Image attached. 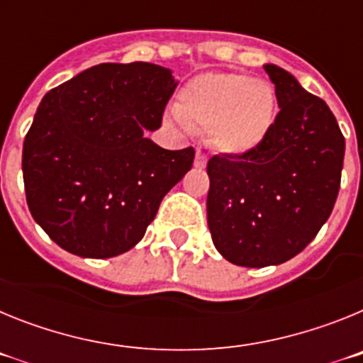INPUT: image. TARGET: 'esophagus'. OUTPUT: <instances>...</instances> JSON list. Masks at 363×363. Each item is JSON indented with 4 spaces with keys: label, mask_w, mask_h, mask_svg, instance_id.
Listing matches in <instances>:
<instances>
[{
    "label": "esophagus",
    "mask_w": 363,
    "mask_h": 363,
    "mask_svg": "<svg viewBox=\"0 0 363 363\" xmlns=\"http://www.w3.org/2000/svg\"><path fill=\"white\" fill-rule=\"evenodd\" d=\"M205 165H207V156H205V152H201V150L198 149L196 160H194V167H196V169H203Z\"/></svg>",
    "instance_id": "obj_1"
}]
</instances>
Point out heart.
<instances>
[{"instance_id":"heart-1","label":"heart","mask_w":363,"mask_h":363,"mask_svg":"<svg viewBox=\"0 0 363 363\" xmlns=\"http://www.w3.org/2000/svg\"><path fill=\"white\" fill-rule=\"evenodd\" d=\"M271 85L240 72H209L179 91L176 118L182 127L207 130L220 152L243 154L264 142L274 121Z\"/></svg>"}]
</instances>
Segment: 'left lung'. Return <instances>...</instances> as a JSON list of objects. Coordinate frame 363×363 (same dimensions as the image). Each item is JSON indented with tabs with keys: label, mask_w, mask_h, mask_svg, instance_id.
<instances>
[{
	"label": "left lung",
	"mask_w": 363,
	"mask_h": 363,
	"mask_svg": "<svg viewBox=\"0 0 363 363\" xmlns=\"http://www.w3.org/2000/svg\"><path fill=\"white\" fill-rule=\"evenodd\" d=\"M280 112L265 140L243 154H216L207 223L230 264L267 267L294 258L331 216L345 140L335 114L287 70L265 65Z\"/></svg>",
	"instance_id": "8db88e82"
}]
</instances>
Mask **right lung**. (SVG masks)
I'll return each instance as SVG.
<instances>
[{
	"mask_svg": "<svg viewBox=\"0 0 363 363\" xmlns=\"http://www.w3.org/2000/svg\"><path fill=\"white\" fill-rule=\"evenodd\" d=\"M176 85L154 63H101L41 99L23 142L25 194L62 249L83 258L127 252L191 171L192 147L167 150L145 138L162 127Z\"/></svg>",
	"mask_w": 363,
	"mask_h": 363,
	"instance_id": "right-lung-1",
	"label": "right lung"
}]
</instances>
